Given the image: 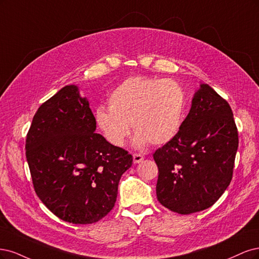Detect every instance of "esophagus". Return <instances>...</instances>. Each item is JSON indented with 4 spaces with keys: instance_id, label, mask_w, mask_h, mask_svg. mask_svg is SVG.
Instances as JSON below:
<instances>
[{
    "instance_id": "34e87169",
    "label": "esophagus",
    "mask_w": 259,
    "mask_h": 259,
    "mask_svg": "<svg viewBox=\"0 0 259 259\" xmlns=\"http://www.w3.org/2000/svg\"><path fill=\"white\" fill-rule=\"evenodd\" d=\"M144 160V157L141 154H133V162L135 163H140Z\"/></svg>"
}]
</instances>
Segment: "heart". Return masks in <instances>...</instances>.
<instances>
[{"mask_svg": "<svg viewBox=\"0 0 259 259\" xmlns=\"http://www.w3.org/2000/svg\"><path fill=\"white\" fill-rule=\"evenodd\" d=\"M185 90L177 80L131 76L116 87L107 98L110 110H96V123L113 146L124 144L132 128L137 147L163 145L175 137L184 121Z\"/></svg>", "mask_w": 259, "mask_h": 259, "instance_id": "1", "label": "heart"}]
</instances>
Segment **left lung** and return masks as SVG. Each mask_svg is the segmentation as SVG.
Segmentation results:
<instances>
[{
  "label": "left lung",
  "instance_id": "1",
  "mask_svg": "<svg viewBox=\"0 0 259 259\" xmlns=\"http://www.w3.org/2000/svg\"><path fill=\"white\" fill-rule=\"evenodd\" d=\"M238 144L228 102L201 84L178 136L154 153L158 201L184 215L212 206L230 184Z\"/></svg>",
  "mask_w": 259,
  "mask_h": 259
}]
</instances>
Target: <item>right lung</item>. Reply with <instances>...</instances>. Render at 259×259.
Wrapping results in <instances>:
<instances>
[{
	"label": "right lung",
	"mask_w": 259,
	"mask_h": 259,
	"mask_svg": "<svg viewBox=\"0 0 259 259\" xmlns=\"http://www.w3.org/2000/svg\"><path fill=\"white\" fill-rule=\"evenodd\" d=\"M96 129L87 98L69 85L38 107L27 135L35 193L64 222L102 220L115 205L121 175L132 165V156Z\"/></svg>",
	"instance_id": "right-lung-1"
}]
</instances>
